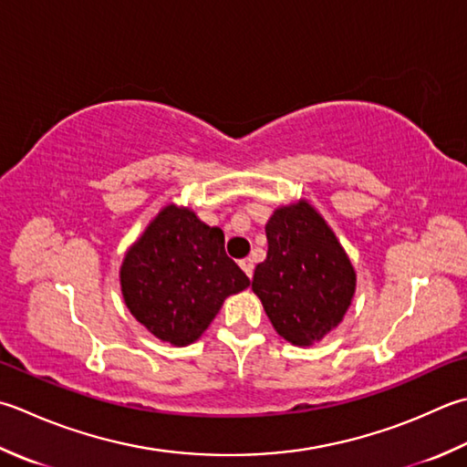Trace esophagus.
I'll return each instance as SVG.
<instances>
[{
	"label": "esophagus",
	"instance_id": "34e87169",
	"mask_svg": "<svg viewBox=\"0 0 467 467\" xmlns=\"http://www.w3.org/2000/svg\"><path fill=\"white\" fill-rule=\"evenodd\" d=\"M239 265H241V269L246 273V277H253V269H254L253 259L246 257V259H243Z\"/></svg>",
	"mask_w": 467,
	"mask_h": 467
}]
</instances>
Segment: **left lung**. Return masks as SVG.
I'll use <instances>...</instances> for the list:
<instances>
[{"instance_id":"obj_1","label":"left lung","mask_w":467,"mask_h":467,"mask_svg":"<svg viewBox=\"0 0 467 467\" xmlns=\"http://www.w3.org/2000/svg\"><path fill=\"white\" fill-rule=\"evenodd\" d=\"M267 259L254 267V296L275 332L306 348L342 322L356 291V269L326 218L297 200L265 224Z\"/></svg>"}]
</instances>
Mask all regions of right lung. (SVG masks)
<instances>
[{
	"label": "right lung",
	"mask_w": 467,
	"mask_h": 467,
	"mask_svg": "<svg viewBox=\"0 0 467 467\" xmlns=\"http://www.w3.org/2000/svg\"><path fill=\"white\" fill-rule=\"evenodd\" d=\"M119 281L137 322L178 348L206 332L228 296L249 287V277L226 257L221 228L173 202L127 249Z\"/></svg>",
	"instance_id": "obj_1"
}]
</instances>
